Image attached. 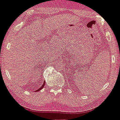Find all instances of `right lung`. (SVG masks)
I'll return each instance as SVG.
<instances>
[{
  "instance_id": "right-lung-1",
  "label": "right lung",
  "mask_w": 120,
  "mask_h": 120,
  "mask_svg": "<svg viewBox=\"0 0 120 120\" xmlns=\"http://www.w3.org/2000/svg\"><path fill=\"white\" fill-rule=\"evenodd\" d=\"M45 82L44 81V82H43V84L42 85V86H41V87H40L38 89V90H35V91H40V90H41V89H43V87H44V86H45Z\"/></svg>"
}]
</instances>
